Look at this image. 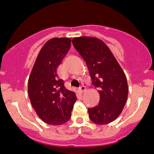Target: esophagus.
Returning a JSON list of instances; mask_svg holds the SVG:
<instances>
[{
	"label": "esophagus",
	"mask_w": 154,
	"mask_h": 154,
	"mask_svg": "<svg viewBox=\"0 0 154 154\" xmlns=\"http://www.w3.org/2000/svg\"><path fill=\"white\" fill-rule=\"evenodd\" d=\"M85 90H86V88H85V86H84V85H82L79 89V92H81V93L84 92Z\"/></svg>",
	"instance_id": "esophagus-1"
}]
</instances>
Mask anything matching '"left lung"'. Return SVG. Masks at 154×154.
<instances>
[{"label":"left lung","mask_w":154,"mask_h":154,"mask_svg":"<svg viewBox=\"0 0 154 154\" xmlns=\"http://www.w3.org/2000/svg\"><path fill=\"white\" fill-rule=\"evenodd\" d=\"M72 44L85 61L92 84L99 88V104L88 109L92 122L108 124L117 119L128 96L126 75L103 41L95 37H78Z\"/></svg>","instance_id":"left-lung-1"}]
</instances>
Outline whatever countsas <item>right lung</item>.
Returning a JSON list of instances; mask_svg holds the SVG:
<instances>
[{
    "label": "right lung",
    "mask_w": 154,
    "mask_h": 154,
    "mask_svg": "<svg viewBox=\"0 0 154 154\" xmlns=\"http://www.w3.org/2000/svg\"><path fill=\"white\" fill-rule=\"evenodd\" d=\"M69 38H54L39 51L28 79L30 101L38 117L54 126L64 124L71 117L75 93L67 89L57 69L71 47Z\"/></svg>",
    "instance_id": "obj_1"
}]
</instances>
